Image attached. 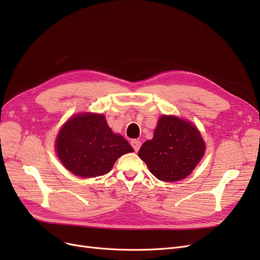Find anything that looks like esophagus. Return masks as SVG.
I'll list each match as a JSON object with an SVG mask.
<instances>
[{
	"instance_id": "34e87169",
	"label": "esophagus",
	"mask_w": 260,
	"mask_h": 260,
	"mask_svg": "<svg viewBox=\"0 0 260 260\" xmlns=\"http://www.w3.org/2000/svg\"><path fill=\"white\" fill-rule=\"evenodd\" d=\"M131 145L133 147V149H135L136 152H138L140 147H141V141L140 140H132L131 141Z\"/></svg>"
}]
</instances>
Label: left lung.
I'll list each match as a JSON object with an SVG mask.
<instances>
[{"instance_id": "left-lung-1", "label": "left lung", "mask_w": 260, "mask_h": 260, "mask_svg": "<svg viewBox=\"0 0 260 260\" xmlns=\"http://www.w3.org/2000/svg\"><path fill=\"white\" fill-rule=\"evenodd\" d=\"M205 153L199 130L175 116H161L152 140L139 151L152 174L161 181L174 182L191 174Z\"/></svg>"}]
</instances>
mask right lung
<instances>
[{
	"instance_id": "obj_1",
	"label": "right lung",
	"mask_w": 260,
	"mask_h": 260,
	"mask_svg": "<svg viewBox=\"0 0 260 260\" xmlns=\"http://www.w3.org/2000/svg\"><path fill=\"white\" fill-rule=\"evenodd\" d=\"M56 152L74 175L95 178L111 171L115 161L133 148L121 136L113 133L103 115L86 113L70 118L62 125Z\"/></svg>"
}]
</instances>
